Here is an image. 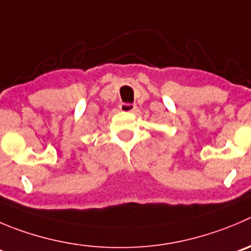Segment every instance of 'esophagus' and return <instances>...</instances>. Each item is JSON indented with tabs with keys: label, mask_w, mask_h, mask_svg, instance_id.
I'll use <instances>...</instances> for the list:
<instances>
[{
	"label": "esophagus",
	"mask_w": 251,
	"mask_h": 251,
	"mask_svg": "<svg viewBox=\"0 0 251 251\" xmlns=\"http://www.w3.org/2000/svg\"><path fill=\"white\" fill-rule=\"evenodd\" d=\"M119 109L122 112H126V113H129V112H134L137 109V106L133 103H122L119 106Z\"/></svg>",
	"instance_id": "esophagus-1"
}]
</instances>
